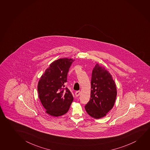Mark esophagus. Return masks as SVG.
I'll return each mask as SVG.
<instances>
[{
    "label": "esophagus",
    "mask_w": 150,
    "mask_h": 150,
    "mask_svg": "<svg viewBox=\"0 0 150 150\" xmlns=\"http://www.w3.org/2000/svg\"><path fill=\"white\" fill-rule=\"evenodd\" d=\"M81 94V91H77L75 92V96L76 97H79V96Z\"/></svg>",
    "instance_id": "obj_1"
}]
</instances>
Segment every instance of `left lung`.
Returning a JSON list of instances; mask_svg holds the SVG:
<instances>
[{"label":"left lung","mask_w":150,"mask_h":150,"mask_svg":"<svg viewBox=\"0 0 150 150\" xmlns=\"http://www.w3.org/2000/svg\"><path fill=\"white\" fill-rule=\"evenodd\" d=\"M116 96L112 76L104 67L97 64L92 70L90 101L85 106L87 113L96 119L105 116L113 108Z\"/></svg>","instance_id":"8db88e82"}]
</instances>
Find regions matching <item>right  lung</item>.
<instances>
[{"instance_id": "right-lung-1", "label": "right lung", "mask_w": 150, "mask_h": 150, "mask_svg": "<svg viewBox=\"0 0 150 150\" xmlns=\"http://www.w3.org/2000/svg\"><path fill=\"white\" fill-rule=\"evenodd\" d=\"M75 60L62 58L51 63L39 79L37 90L39 99L46 112L58 117L67 113L73 101V97L67 88V82L69 67Z\"/></svg>"}]
</instances>
